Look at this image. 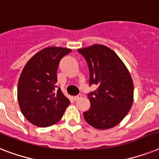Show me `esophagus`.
Wrapping results in <instances>:
<instances>
[{
    "instance_id": "obj_1",
    "label": "esophagus",
    "mask_w": 159,
    "mask_h": 159,
    "mask_svg": "<svg viewBox=\"0 0 159 159\" xmlns=\"http://www.w3.org/2000/svg\"><path fill=\"white\" fill-rule=\"evenodd\" d=\"M81 97H82V95H77V96H75L74 100L75 101H77V100H79Z\"/></svg>"
}]
</instances>
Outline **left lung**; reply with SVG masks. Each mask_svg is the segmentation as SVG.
Instances as JSON below:
<instances>
[{
  "label": "left lung",
  "instance_id": "left-lung-1",
  "mask_svg": "<svg viewBox=\"0 0 159 159\" xmlns=\"http://www.w3.org/2000/svg\"><path fill=\"white\" fill-rule=\"evenodd\" d=\"M89 67L90 85L98 86L88 95L91 107L85 120L97 129L113 128L129 113L134 102V83L123 61L102 44L77 49Z\"/></svg>",
  "mask_w": 159,
  "mask_h": 159
}]
</instances>
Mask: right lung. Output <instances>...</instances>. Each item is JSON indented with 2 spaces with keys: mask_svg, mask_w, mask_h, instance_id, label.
Wrapping results in <instances>:
<instances>
[{
  "mask_svg": "<svg viewBox=\"0 0 159 159\" xmlns=\"http://www.w3.org/2000/svg\"><path fill=\"white\" fill-rule=\"evenodd\" d=\"M72 49L47 47L29 60L20 73L17 98L27 120L38 127H48L61 120L70 101L57 90L59 61Z\"/></svg>",
  "mask_w": 159,
  "mask_h": 159,
  "instance_id": "obj_1",
  "label": "right lung"
}]
</instances>
